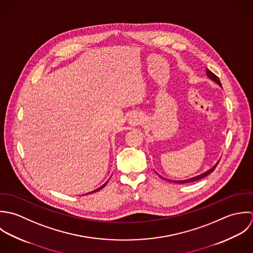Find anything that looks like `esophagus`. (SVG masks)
<instances>
[{"label": "esophagus", "instance_id": "1", "mask_svg": "<svg viewBox=\"0 0 253 253\" xmlns=\"http://www.w3.org/2000/svg\"><path fill=\"white\" fill-rule=\"evenodd\" d=\"M129 122H130V124L133 125V126H138L139 124H141L142 119H140V117H139L138 115H133V116L130 118Z\"/></svg>", "mask_w": 253, "mask_h": 253}]
</instances>
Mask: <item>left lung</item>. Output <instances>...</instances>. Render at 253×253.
Masks as SVG:
<instances>
[{
  "instance_id": "8db88e82",
  "label": "left lung",
  "mask_w": 253,
  "mask_h": 253,
  "mask_svg": "<svg viewBox=\"0 0 253 253\" xmlns=\"http://www.w3.org/2000/svg\"><path fill=\"white\" fill-rule=\"evenodd\" d=\"M206 73H207V76L210 78V79H212L214 82H216L217 84H219L220 86H221V82H220V80H219V78L213 73V72H211L208 68L206 69ZM219 163V161L217 162V164ZM217 164L214 166V167H212L211 169H209L208 171H206V172H204L203 174L202 175H199V176H197V177H194V178H191V179H188V180H184V181H171V180H168V181H170V182H174V183H178V184H186V183H191V182H196V181H199V180H201L202 178H204V177H206L207 175H209L210 173H212L214 170H215V168H216V166H217ZM160 178H162L161 176H159ZM162 179H164V178H162Z\"/></svg>"
}]
</instances>
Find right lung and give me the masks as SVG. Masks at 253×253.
I'll return each mask as SVG.
<instances>
[{
	"instance_id": "add662e5",
	"label": "right lung",
	"mask_w": 253,
	"mask_h": 253,
	"mask_svg": "<svg viewBox=\"0 0 253 253\" xmlns=\"http://www.w3.org/2000/svg\"><path fill=\"white\" fill-rule=\"evenodd\" d=\"M107 183H108V181H107V182H106V183H104V184H103V185H102V186H101V187H100V188H99V189H97V190H95V191H93V192H91V193H89V194H93V193H96V192H99V191H100V190H101V189H103V188H104V187H105V186H106V184H107ZM89 194H88V195H89Z\"/></svg>"
}]
</instances>
